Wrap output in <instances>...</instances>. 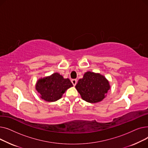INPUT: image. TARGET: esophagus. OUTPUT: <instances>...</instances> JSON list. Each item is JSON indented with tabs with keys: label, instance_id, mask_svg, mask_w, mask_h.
<instances>
[{
	"label": "esophagus",
	"instance_id": "1",
	"mask_svg": "<svg viewBox=\"0 0 148 148\" xmlns=\"http://www.w3.org/2000/svg\"><path fill=\"white\" fill-rule=\"evenodd\" d=\"M71 83H73V84L74 85V86H75V85L77 83V80L76 79H72L71 80Z\"/></svg>",
	"mask_w": 148,
	"mask_h": 148
}]
</instances>
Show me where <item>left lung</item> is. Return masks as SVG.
Listing matches in <instances>:
<instances>
[{
  "instance_id": "8db88e82",
  "label": "left lung",
  "mask_w": 148,
  "mask_h": 148,
  "mask_svg": "<svg viewBox=\"0 0 148 148\" xmlns=\"http://www.w3.org/2000/svg\"><path fill=\"white\" fill-rule=\"evenodd\" d=\"M75 88L83 100L95 103L105 98L110 89V84L103 75L88 71L78 81Z\"/></svg>"
}]
</instances>
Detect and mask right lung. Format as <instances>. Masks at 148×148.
I'll list each match as a JSON object with an SVG mask.
<instances>
[{
    "label": "right lung",
    "mask_w": 148,
    "mask_h": 148,
    "mask_svg": "<svg viewBox=\"0 0 148 148\" xmlns=\"http://www.w3.org/2000/svg\"><path fill=\"white\" fill-rule=\"evenodd\" d=\"M73 86L69 79H64L59 74L54 73L39 80L36 84V89L42 99L53 102L59 99L66 90Z\"/></svg>",
    "instance_id": "1"
}]
</instances>
